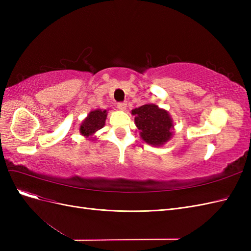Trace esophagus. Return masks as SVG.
Returning <instances> with one entry per match:
<instances>
[{"mask_svg": "<svg viewBox=\"0 0 251 251\" xmlns=\"http://www.w3.org/2000/svg\"><path fill=\"white\" fill-rule=\"evenodd\" d=\"M126 105H127L126 101H123V102H118V103H117V108H118V109H120V110H123V111H125V110L126 109Z\"/></svg>", "mask_w": 251, "mask_h": 251, "instance_id": "34e87169", "label": "esophagus"}]
</instances>
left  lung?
I'll return each instance as SVG.
<instances>
[{"label":"left lung","instance_id":"obj_1","mask_svg":"<svg viewBox=\"0 0 251 251\" xmlns=\"http://www.w3.org/2000/svg\"><path fill=\"white\" fill-rule=\"evenodd\" d=\"M141 138L151 146H162L173 135V121L165 110L155 104H144L132 111Z\"/></svg>","mask_w":251,"mask_h":251}]
</instances>
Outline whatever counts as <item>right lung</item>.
I'll list each match as a JSON object with an SVG mask.
<instances>
[{"instance_id": "1", "label": "right lung", "mask_w": 251, "mask_h": 251, "mask_svg": "<svg viewBox=\"0 0 251 251\" xmlns=\"http://www.w3.org/2000/svg\"><path fill=\"white\" fill-rule=\"evenodd\" d=\"M105 117H107V111L105 110L92 111L81 124L80 133L83 136H90L94 134L96 131L100 130V128L104 126Z\"/></svg>"}]
</instances>
